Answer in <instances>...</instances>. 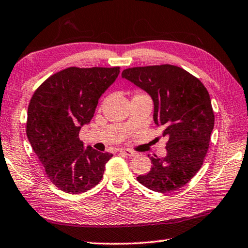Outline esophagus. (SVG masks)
<instances>
[{"label":"esophagus","instance_id":"1","mask_svg":"<svg viewBox=\"0 0 248 248\" xmlns=\"http://www.w3.org/2000/svg\"><path fill=\"white\" fill-rule=\"evenodd\" d=\"M119 152L122 153V154L127 155V156H129V157H133V156L136 155V153L134 152V151H131L129 149H120Z\"/></svg>","mask_w":248,"mask_h":248}]
</instances>
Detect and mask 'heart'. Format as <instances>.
Segmentation results:
<instances>
[{
  "label": "heart",
  "instance_id": "heart-1",
  "mask_svg": "<svg viewBox=\"0 0 248 248\" xmlns=\"http://www.w3.org/2000/svg\"><path fill=\"white\" fill-rule=\"evenodd\" d=\"M138 95H144V94H137L136 96H138Z\"/></svg>",
  "mask_w": 248,
  "mask_h": 248
}]
</instances>
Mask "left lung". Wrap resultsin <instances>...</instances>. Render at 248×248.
Instances as JSON below:
<instances>
[{
    "label": "left lung",
    "instance_id": "obj_1",
    "mask_svg": "<svg viewBox=\"0 0 248 248\" xmlns=\"http://www.w3.org/2000/svg\"><path fill=\"white\" fill-rule=\"evenodd\" d=\"M122 77L153 99V120L168 138L167 155L151 156L149 173L139 183L158 193H170L187 184L208 153L214 112L208 90L198 78L174 65L124 69Z\"/></svg>",
    "mask_w": 248,
    "mask_h": 248
}]
</instances>
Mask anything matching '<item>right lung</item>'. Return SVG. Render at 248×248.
Segmentation results:
<instances>
[{"label":"right lung","instance_id":"add662e5","mask_svg":"<svg viewBox=\"0 0 248 248\" xmlns=\"http://www.w3.org/2000/svg\"><path fill=\"white\" fill-rule=\"evenodd\" d=\"M119 74L120 67H69L49 77L32 96L28 139L48 179L61 190L81 194L103 178L112 154L84 149L79 131Z\"/></svg>","mask_w":248,"mask_h":248}]
</instances>
